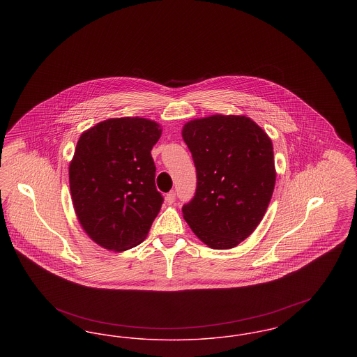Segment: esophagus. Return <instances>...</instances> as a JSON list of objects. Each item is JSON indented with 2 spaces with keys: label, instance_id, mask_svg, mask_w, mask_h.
Returning <instances> with one entry per match:
<instances>
[{
  "label": "esophagus",
  "instance_id": "1",
  "mask_svg": "<svg viewBox=\"0 0 357 357\" xmlns=\"http://www.w3.org/2000/svg\"><path fill=\"white\" fill-rule=\"evenodd\" d=\"M175 197H176V194H175L174 190L170 191V192H167V194H166V202L169 204H174V202H175Z\"/></svg>",
  "mask_w": 357,
  "mask_h": 357
}]
</instances>
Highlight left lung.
Masks as SVG:
<instances>
[{"instance_id":"obj_1","label":"left lung","mask_w":357,"mask_h":357,"mask_svg":"<svg viewBox=\"0 0 357 357\" xmlns=\"http://www.w3.org/2000/svg\"><path fill=\"white\" fill-rule=\"evenodd\" d=\"M182 136L197 169L183 217L207 246L231 249L255 231L271 202L272 140L253 120L236 115L191 120Z\"/></svg>"}]
</instances>
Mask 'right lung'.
<instances>
[{"instance_id": "right-lung-1", "label": "right lung", "mask_w": 357, "mask_h": 357, "mask_svg": "<svg viewBox=\"0 0 357 357\" xmlns=\"http://www.w3.org/2000/svg\"><path fill=\"white\" fill-rule=\"evenodd\" d=\"M162 130L143 118L108 119L80 136L69 165V187L85 233L123 252L147 237L163 197L155 186L151 150Z\"/></svg>"}]
</instances>
